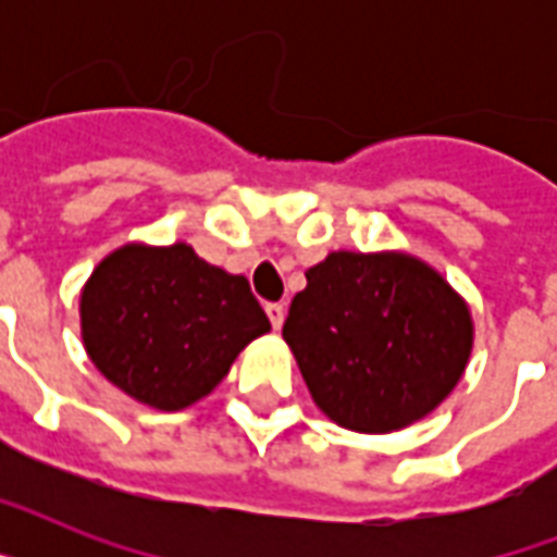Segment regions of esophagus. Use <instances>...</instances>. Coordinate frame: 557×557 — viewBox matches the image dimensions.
<instances>
[{
  "mask_svg": "<svg viewBox=\"0 0 557 557\" xmlns=\"http://www.w3.org/2000/svg\"><path fill=\"white\" fill-rule=\"evenodd\" d=\"M265 312H269V321L274 330H280L283 326V321H286V309H283V304H265Z\"/></svg>",
  "mask_w": 557,
  "mask_h": 557,
  "instance_id": "1",
  "label": "esophagus"
}]
</instances>
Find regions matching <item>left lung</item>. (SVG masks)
<instances>
[{"label":"left lung","mask_w":557,"mask_h":557,"mask_svg":"<svg viewBox=\"0 0 557 557\" xmlns=\"http://www.w3.org/2000/svg\"><path fill=\"white\" fill-rule=\"evenodd\" d=\"M306 387L349 431L387 433L448 396L471 352V314L405 253H330L283 323Z\"/></svg>","instance_id":"left-lung-1"}]
</instances>
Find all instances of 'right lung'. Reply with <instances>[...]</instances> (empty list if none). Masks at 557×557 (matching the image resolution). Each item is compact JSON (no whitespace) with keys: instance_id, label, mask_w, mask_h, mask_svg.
I'll return each mask as SVG.
<instances>
[{"instance_id":"add662e5","label":"right lung","mask_w":557,"mask_h":557,"mask_svg":"<svg viewBox=\"0 0 557 557\" xmlns=\"http://www.w3.org/2000/svg\"><path fill=\"white\" fill-rule=\"evenodd\" d=\"M81 321L91 364L159 410L208 396L236 352L271 330L248 280L185 243L109 253L83 288Z\"/></svg>"}]
</instances>
